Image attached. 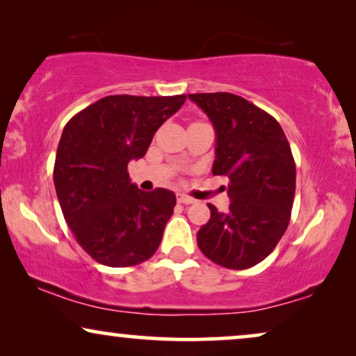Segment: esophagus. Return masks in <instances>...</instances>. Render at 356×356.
<instances>
[{"instance_id": "esophagus-1", "label": "esophagus", "mask_w": 356, "mask_h": 356, "mask_svg": "<svg viewBox=\"0 0 356 356\" xmlns=\"http://www.w3.org/2000/svg\"><path fill=\"white\" fill-rule=\"evenodd\" d=\"M177 202L179 203H184V205H191V203H195V198H192V197H188V195H184V193H179Z\"/></svg>"}]
</instances>
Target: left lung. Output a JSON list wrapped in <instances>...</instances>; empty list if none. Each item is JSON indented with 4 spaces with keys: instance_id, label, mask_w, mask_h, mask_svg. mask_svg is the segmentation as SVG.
Segmentation results:
<instances>
[{
    "instance_id": "8db88e82",
    "label": "left lung",
    "mask_w": 356,
    "mask_h": 356,
    "mask_svg": "<svg viewBox=\"0 0 356 356\" xmlns=\"http://www.w3.org/2000/svg\"><path fill=\"white\" fill-rule=\"evenodd\" d=\"M216 131L213 175H226L229 210L211 216L197 244L211 262L244 270L267 257L285 234L296 188V164L280 123L231 92L188 94Z\"/></svg>"
}]
</instances>
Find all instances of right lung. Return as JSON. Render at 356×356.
I'll list each match as a JSON object with an SVG mask.
<instances>
[{"mask_svg":"<svg viewBox=\"0 0 356 356\" xmlns=\"http://www.w3.org/2000/svg\"><path fill=\"white\" fill-rule=\"evenodd\" d=\"M186 99L107 96L65 125L54 168L56 197L74 239L96 262L131 267L158 250L175 195L140 191L127 168L143 158L156 130Z\"/></svg>","mask_w":356,"mask_h":356,"instance_id":"obj_1","label":"right lung"}]
</instances>
